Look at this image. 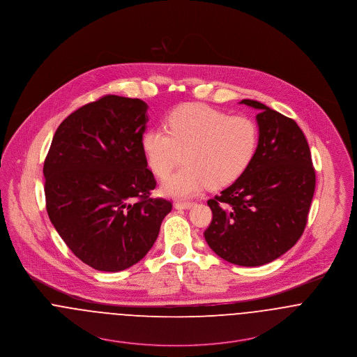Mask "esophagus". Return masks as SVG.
<instances>
[{
    "mask_svg": "<svg viewBox=\"0 0 357 357\" xmlns=\"http://www.w3.org/2000/svg\"><path fill=\"white\" fill-rule=\"evenodd\" d=\"M194 205V202H176L175 208L176 209H190Z\"/></svg>",
    "mask_w": 357,
    "mask_h": 357,
    "instance_id": "esophagus-1",
    "label": "esophagus"
}]
</instances>
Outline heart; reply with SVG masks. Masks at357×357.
Masks as SVG:
<instances>
[{"instance_id":"b5f03b06","label":"heart","mask_w":357,"mask_h":357,"mask_svg":"<svg viewBox=\"0 0 357 357\" xmlns=\"http://www.w3.org/2000/svg\"><path fill=\"white\" fill-rule=\"evenodd\" d=\"M166 128H149L142 136L148 167L166 176L183 153L185 167L162 185L174 198H188L204 188H221L234 181L250 165L257 147L259 132L247 116L228 113L204 104L175 109Z\"/></svg>"}]
</instances>
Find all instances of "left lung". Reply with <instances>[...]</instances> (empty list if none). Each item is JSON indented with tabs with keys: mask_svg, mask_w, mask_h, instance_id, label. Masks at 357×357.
<instances>
[{
	"mask_svg": "<svg viewBox=\"0 0 357 357\" xmlns=\"http://www.w3.org/2000/svg\"><path fill=\"white\" fill-rule=\"evenodd\" d=\"M259 113V143L250 165L208 201L213 218L205 240L231 264L263 266L289 251L307 222L315 171L296 123L271 107L243 100Z\"/></svg>",
	"mask_w": 357,
	"mask_h": 357,
	"instance_id": "left-lung-1",
	"label": "left lung"
}]
</instances>
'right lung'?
Returning <instances> with one entry per match:
<instances>
[{
    "label": "right lung",
    "instance_id": "add662e5",
    "mask_svg": "<svg viewBox=\"0 0 357 357\" xmlns=\"http://www.w3.org/2000/svg\"><path fill=\"white\" fill-rule=\"evenodd\" d=\"M148 105L105 96L58 126L43 174L48 217L67 247L94 270L140 261L158 238L171 201L156 188L142 148Z\"/></svg>",
    "mask_w": 357,
    "mask_h": 357
}]
</instances>
